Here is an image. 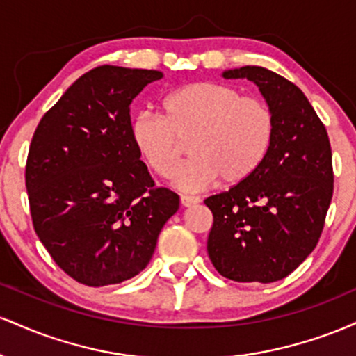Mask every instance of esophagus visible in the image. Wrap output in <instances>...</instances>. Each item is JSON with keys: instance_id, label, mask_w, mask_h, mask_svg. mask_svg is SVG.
I'll return each instance as SVG.
<instances>
[{"instance_id": "obj_1", "label": "esophagus", "mask_w": 356, "mask_h": 356, "mask_svg": "<svg viewBox=\"0 0 356 356\" xmlns=\"http://www.w3.org/2000/svg\"><path fill=\"white\" fill-rule=\"evenodd\" d=\"M197 202H201V199L197 195H181V204L184 207H191Z\"/></svg>"}]
</instances>
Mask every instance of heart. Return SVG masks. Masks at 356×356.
<instances>
[{"instance_id":"obj_1","label":"heart","mask_w":356,"mask_h":356,"mask_svg":"<svg viewBox=\"0 0 356 356\" xmlns=\"http://www.w3.org/2000/svg\"><path fill=\"white\" fill-rule=\"evenodd\" d=\"M162 115L142 112L130 136L159 177L177 174L189 142L192 157L177 175L179 189L201 191L218 182H243L263 164L276 136L271 105L222 81L186 85L162 100Z\"/></svg>"}]
</instances>
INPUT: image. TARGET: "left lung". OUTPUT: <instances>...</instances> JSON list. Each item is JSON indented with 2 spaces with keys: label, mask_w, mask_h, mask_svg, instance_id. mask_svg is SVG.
Returning a JSON list of instances; mask_svg holds the SVG:
<instances>
[{
  "label": "left lung",
  "mask_w": 356,
  "mask_h": 356,
  "mask_svg": "<svg viewBox=\"0 0 356 356\" xmlns=\"http://www.w3.org/2000/svg\"><path fill=\"white\" fill-rule=\"evenodd\" d=\"M226 79H248L276 117L271 150L254 174L204 204L212 212L207 252L220 276L273 283L291 275L316 248L333 197L328 132L305 93L263 67Z\"/></svg>",
  "instance_id": "obj_1"
}]
</instances>
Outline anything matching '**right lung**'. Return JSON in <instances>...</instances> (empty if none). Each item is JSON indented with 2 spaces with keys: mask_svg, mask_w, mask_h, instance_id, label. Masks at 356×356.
Masks as SVG:
<instances>
[{
  "mask_svg": "<svg viewBox=\"0 0 356 356\" xmlns=\"http://www.w3.org/2000/svg\"><path fill=\"white\" fill-rule=\"evenodd\" d=\"M157 70L102 65L42 117L24 169L36 236L58 266L100 288L149 264L179 195L157 187L130 136V104Z\"/></svg>",
  "mask_w": 356,
  "mask_h": 356,
  "instance_id": "add662e5",
  "label": "right lung"
}]
</instances>
